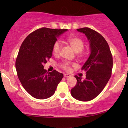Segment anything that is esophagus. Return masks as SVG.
Segmentation results:
<instances>
[{"label": "esophagus", "mask_w": 128, "mask_h": 128, "mask_svg": "<svg viewBox=\"0 0 128 128\" xmlns=\"http://www.w3.org/2000/svg\"><path fill=\"white\" fill-rule=\"evenodd\" d=\"M70 74H64V78H70Z\"/></svg>", "instance_id": "esophagus-1"}]
</instances>
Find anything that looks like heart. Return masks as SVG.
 I'll return each mask as SVG.
<instances>
[{"label":"heart","instance_id":"heart-1","mask_svg":"<svg viewBox=\"0 0 128 128\" xmlns=\"http://www.w3.org/2000/svg\"><path fill=\"white\" fill-rule=\"evenodd\" d=\"M66 42L72 47L73 50L76 53L77 56L79 59H84L88 55V51L83 50L85 46V42L82 39L76 36H70L66 38ZM61 48L62 47L59 42H54L52 46L53 55L55 56L59 55L61 52ZM72 66H74V64H72L68 62H64L61 64V68L66 72H69L71 70Z\"/></svg>","mask_w":128,"mask_h":128}]
</instances>
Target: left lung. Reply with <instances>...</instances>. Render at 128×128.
I'll list each match as a JSON object with an SVG mask.
<instances>
[{
  "mask_svg": "<svg viewBox=\"0 0 128 128\" xmlns=\"http://www.w3.org/2000/svg\"><path fill=\"white\" fill-rule=\"evenodd\" d=\"M78 31L85 34L90 43L91 54L82 69L86 72V79L75 76L77 84L71 90L74 99L90 101L102 92L111 78L113 65L112 56L108 42L99 32L83 28Z\"/></svg>",
  "mask_w": 128,
  "mask_h": 128,
  "instance_id": "1",
  "label": "left lung"
}]
</instances>
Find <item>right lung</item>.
<instances>
[{
	"mask_svg": "<svg viewBox=\"0 0 128 128\" xmlns=\"http://www.w3.org/2000/svg\"><path fill=\"white\" fill-rule=\"evenodd\" d=\"M67 29L42 28L32 32L22 42L16 61L17 76L22 86L32 97L44 99L55 93L63 74L44 69L52 55L57 38Z\"/></svg>",
	"mask_w": 128,
	"mask_h": 128,
	"instance_id": "add662e5",
	"label": "right lung"
}]
</instances>
